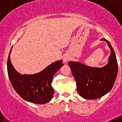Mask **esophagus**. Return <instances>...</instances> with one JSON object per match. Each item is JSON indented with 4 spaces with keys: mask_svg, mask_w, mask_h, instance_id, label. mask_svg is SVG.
I'll return each instance as SVG.
<instances>
[{
    "mask_svg": "<svg viewBox=\"0 0 122 122\" xmlns=\"http://www.w3.org/2000/svg\"><path fill=\"white\" fill-rule=\"evenodd\" d=\"M70 57L69 56H65L63 59V61L65 62V63H66L68 61H69V60H70Z\"/></svg>",
    "mask_w": 122,
    "mask_h": 122,
    "instance_id": "1",
    "label": "esophagus"
}]
</instances>
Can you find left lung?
Listing matches in <instances>:
<instances>
[{
	"label": "left lung",
	"mask_w": 122,
	"mask_h": 122,
	"mask_svg": "<svg viewBox=\"0 0 122 122\" xmlns=\"http://www.w3.org/2000/svg\"><path fill=\"white\" fill-rule=\"evenodd\" d=\"M101 40L106 42L111 50L108 62L104 66L93 67L74 61L68 63L76 80L77 92L86 100H95L107 94L117 77L118 64L115 52L107 40L102 38Z\"/></svg>",
	"instance_id": "obj_1"
}]
</instances>
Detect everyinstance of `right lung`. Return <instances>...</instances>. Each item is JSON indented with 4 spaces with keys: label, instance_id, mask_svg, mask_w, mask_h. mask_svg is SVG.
Listing matches in <instances>:
<instances>
[{
    "label": "right lung",
    "instance_id": "obj_1",
    "mask_svg": "<svg viewBox=\"0 0 122 122\" xmlns=\"http://www.w3.org/2000/svg\"><path fill=\"white\" fill-rule=\"evenodd\" d=\"M13 48V47H12ZM12 48L10 51L8 58ZM63 65L62 60L52 63L40 72L32 74H22L13 66L8 59L7 71L11 84L21 98L34 104H45L51 100L54 91L51 86L53 76Z\"/></svg>",
    "mask_w": 122,
    "mask_h": 122
}]
</instances>
